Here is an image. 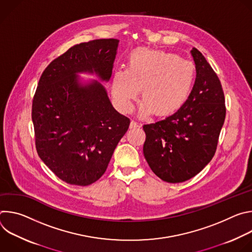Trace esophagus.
Returning a JSON list of instances; mask_svg holds the SVG:
<instances>
[{
    "instance_id": "esophagus-1",
    "label": "esophagus",
    "mask_w": 252,
    "mask_h": 252,
    "mask_svg": "<svg viewBox=\"0 0 252 252\" xmlns=\"http://www.w3.org/2000/svg\"><path fill=\"white\" fill-rule=\"evenodd\" d=\"M137 126H140V124L139 123H137V122H135V121H131L130 122V127L132 128V127H137Z\"/></svg>"
}]
</instances>
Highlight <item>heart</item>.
Here are the masks:
<instances>
[{"label": "heart", "mask_w": 252, "mask_h": 252, "mask_svg": "<svg viewBox=\"0 0 252 252\" xmlns=\"http://www.w3.org/2000/svg\"><path fill=\"white\" fill-rule=\"evenodd\" d=\"M196 80L195 64L163 51L136 49L127 59L126 68L113 77V94L123 112H130L141 89L140 113L169 116L189 99Z\"/></svg>", "instance_id": "1"}]
</instances>
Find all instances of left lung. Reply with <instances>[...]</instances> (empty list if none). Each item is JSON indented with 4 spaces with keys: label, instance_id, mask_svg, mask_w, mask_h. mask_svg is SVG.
<instances>
[{
    "label": "left lung",
    "instance_id": "8db88e82",
    "mask_svg": "<svg viewBox=\"0 0 252 252\" xmlns=\"http://www.w3.org/2000/svg\"><path fill=\"white\" fill-rule=\"evenodd\" d=\"M196 80L187 102L173 115L145 125L143 155L163 182L184 183L200 172L217 152L225 120L220 81L202 54L191 50Z\"/></svg>",
    "mask_w": 252,
    "mask_h": 252
}]
</instances>
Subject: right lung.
I'll list each match as a JSON object with an SVG mask.
<instances>
[{
  "label": "right lung",
  "instance_id": "add662e5",
  "mask_svg": "<svg viewBox=\"0 0 252 252\" xmlns=\"http://www.w3.org/2000/svg\"><path fill=\"white\" fill-rule=\"evenodd\" d=\"M119 42L100 39L69 48L46 67L35 90V149L66 184L86 187L96 182L129 126V119L114 109L99 82L82 85L77 77L88 71L109 81Z\"/></svg>",
  "mask_w": 252,
  "mask_h": 252
}]
</instances>
